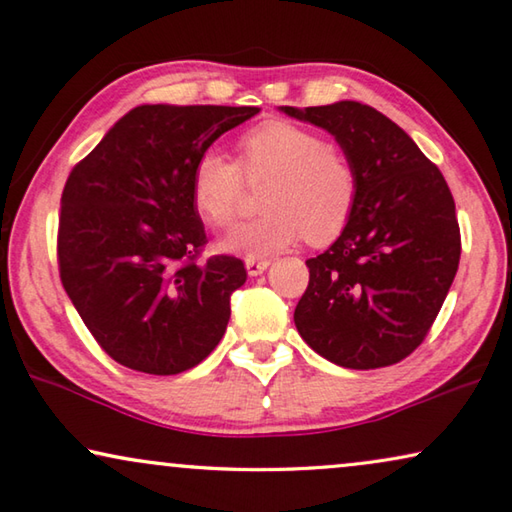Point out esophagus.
I'll return each mask as SVG.
<instances>
[{"label": "esophagus", "mask_w": 512, "mask_h": 512, "mask_svg": "<svg viewBox=\"0 0 512 512\" xmlns=\"http://www.w3.org/2000/svg\"><path fill=\"white\" fill-rule=\"evenodd\" d=\"M268 266H271V262H268V259H246V271H248L250 277L262 275Z\"/></svg>", "instance_id": "obj_1"}]
</instances>
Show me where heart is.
<instances>
[{
  "mask_svg": "<svg viewBox=\"0 0 512 512\" xmlns=\"http://www.w3.org/2000/svg\"><path fill=\"white\" fill-rule=\"evenodd\" d=\"M239 167L248 179H264L262 217L219 241L224 253L268 257L309 239L329 244L349 224L358 179L347 156L324 145L318 134L286 120H266L239 138ZM217 150H206L192 167L190 194L201 219L215 228L232 224L241 201V172Z\"/></svg>",
  "mask_w": 512,
  "mask_h": 512,
  "instance_id": "1",
  "label": "heart"
}]
</instances>
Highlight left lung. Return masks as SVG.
<instances>
[{
    "instance_id": "left-lung-1",
    "label": "left lung",
    "mask_w": 512,
    "mask_h": 512,
    "mask_svg": "<svg viewBox=\"0 0 512 512\" xmlns=\"http://www.w3.org/2000/svg\"><path fill=\"white\" fill-rule=\"evenodd\" d=\"M280 111L336 138L358 179L349 224L306 259L311 277L295 327L340 367L394 365L421 345L457 275L461 235L448 183L374 107L340 100Z\"/></svg>"
}]
</instances>
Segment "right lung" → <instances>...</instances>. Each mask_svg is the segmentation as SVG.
Returning a JSON list of instances; mask_svg holds the SVG:
<instances>
[{
  "label": "right lung",
  "mask_w": 512,
  "mask_h": 512,
  "mask_svg": "<svg viewBox=\"0 0 512 512\" xmlns=\"http://www.w3.org/2000/svg\"><path fill=\"white\" fill-rule=\"evenodd\" d=\"M259 107L141 105L69 174L60 201L62 286L111 358L154 376L199 365L224 338L237 257L197 264L206 230L192 167Z\"/></svg>",
  "instance_id": "1"
}]
</instances>
